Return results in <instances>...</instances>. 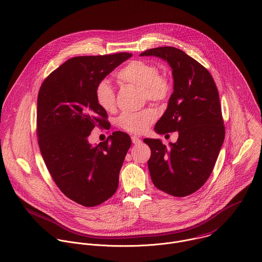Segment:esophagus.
I'll use <instances>...</instances> for the list:
<instances>
[{"mask_svg": "<svg viewBox=\"0 0 262 262\" xmlns=\"http://www.w3.org/2000/svg\"><path fill=\"white\" fill-rule=\"evenodd\" d=\"M131 140H132V143H133V144H135V145L140 144V142H141L140 138H139V137H137V136H135V135H133V136L131 137Z\"/></svg>", "mask_w": 262, "mask_h": 262, "instance_id": "34e87169", "label": "esophagus"}]
</instances>
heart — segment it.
I'll return each mask as SVG.
<instances>
[{
    "mask_svg": "<svg viewBox=\"0 0 262 262\" xmlns=\"http://www.w3.org/2000/svg\"><path fill=\"white\" fill-rule=\"evenodd\" d=\"M124 83L142 88L143 96L155 102L166 101L172 93V84L169 78L160 74L159 67L148 61L134 60L121 69L117 75ZM95 99L98 105L105 112H112L116 107L115 89L106 80H101L95 88ZM157 118L156 112L146 108L140 112H125L118 118V125L134 134L145 132Z\"/></svg>",
    "mask_w": 262,
    "mask_h": 262,
    "instance_id": "b5f03b06",
    "label": "heart"
}]
</instances>
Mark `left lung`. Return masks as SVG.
Returning a JSON list of instances; mask_svg holds the SVG:
<instances>
[{"instance_id": "8db88e82", "label": "left lung", "mask_w": 262, "mask_h": 262, "mask_svg": "<svg viewBox=\"0 0 262 262\" xmlns=\"http://www.w3.org/2000/svg\"><path fill=\"white\" fill-rule=\"evenodd\" d=\"M173 70L174 92L157 123L159 134L178 131L170 148L160 139L145 138L151 150L148 169L155 186L176 197L200 189L211 174L225 139V126L215 82L206 68L173 47L147 50Z\"/></svg>"}]
</instances>
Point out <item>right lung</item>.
I'll return each mask as SVG.
<instances>
[{
    "label": "right lung",
    "instance_id": "add662e5",
    "mask_svg": "<svg viewBox=\"0 0 262 262\" xmlns=\"http://www.w3.org/2000/svg\"><path fill=\"white\" fill-rule=\"evenodd\" d=\"M130 57L118 53L69 59L45 79L38 92L36 133L45 164L58 188L86 207L115 194L131 146L130 136L122 131L97 145L88 142L94 127H111L95 99V88Z\"/></svg>",
    "mask_w": 262,
    "mask_h": 262
}]
</instances>
